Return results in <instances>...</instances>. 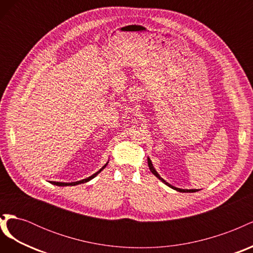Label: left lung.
Listing matches in <instances>:
<instances>
[{"mask_svg":"<svg viewBox=\"0 0 253 253\" xmlns=\"http://www.w3.org/2000/svg\"><path fill=\"white\" fill-rule=\"evenodd\" d=\"M148 165H149V168H150V171L154 174L157 178H159L160 180H162L164 183H166V185L168 186V187H170V188H172V189H174V190H176V191H178V192H182V193H185V192H189V193H193V192H196V191H198V190H196V189H190V190H188V189H180V188H176V187H174V186H172V185H170L169 182H167L164 178H162L160 177V175L156 172V170L154 169V167H153V164H152V162H151V159L148 157Z\"/></svg>","mask_w":253,"mask_h":253,"instance_id":"obj_1","label":"left lung"}]
</instances>
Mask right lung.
<instances>
[{"instance_id": "obj_1", "label": "right lung", "mask_w": 253, "mask_h": 253, "mask_svg": "<svg viewBox=\"0 0 253 253\" xmlns=\"http://www.w3.org/2000/svg\"><path fill=\"white\" fill-rule=\"evenodd\" d=\"M109 164V162L106 163L100 170H99L98 172H96L95 174H93L91 176H89V177H87V178H85V179H82V180H79V181H74V182H59V181H50V183H52V185H56V186H59V187H66V186H76V185H80V183H84V182H87V181H89L90 179H93L94 177H96V176L100 173L104 168L106 167V165Z\"/></svg>"}]
</instances>
